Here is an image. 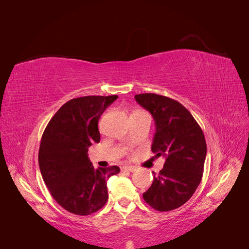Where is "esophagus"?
I'll return each mask as SVG.
<instances>
[{
    "label": "esophagus",
    "mask_w": 249,
    "mask_h": 249,
    "mask_svg": "<svg viewBox=\"0 0 249 249\" xmlns=\"http://www.w3.org/2000/svg\"><path fill=\"white\" fill-rule=\"evenodd\" d=\"M122 169L123 170H126V171H130V172L136 171V167H135V166H124Z\"/></svg>",
    "instance_id": "34e87169"
}]
</instances>
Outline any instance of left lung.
Here are the masks:
<instances>
[{
	"label": "left lung",
	"instance_id": "obj_1",
	"mask_svg": "<svg viewBox=\"0 0 249 249\" xmlns=\"http://www.w3.org/2000/svg\"><path fill=\"white\" fill-rule=\"evenodd\" d=\"M153 115L156 133L152 152L165 163L143 199L153 209L167 212L183 206L200 184L207 155L205 135L182 104L155 93L135 95Z\"/></svg>",
	"mask_w": 249,
	"mask_h": 249
}]
</instances>
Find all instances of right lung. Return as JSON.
<instances>
[{"instance_id": "obj_1", "label": "right lung", "mask_w": 249, "mask_h": 249, "mask_svg": "<svg viewBox=\"0 0 249 249\" xmlns=\"http://www.w3.org/2000/svg\"><path fill=\"white\" fill-rule=\"evenodd\" d=\"M117 95H89L65 103L44 130L38 153L42 178L53 198L69 212L86 216L108 200L107 179L118 166L94 169L88 147L99 143V120Z\"/></svg>"}]
</instances>
